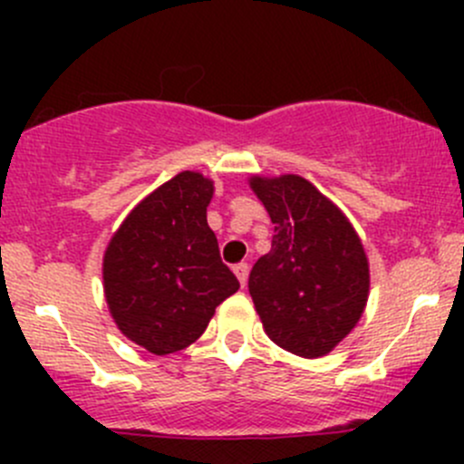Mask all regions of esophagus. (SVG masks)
Wrapping results in <instances>:
<instances>
[{
  "instance_id": "esophagus-1",
  "label": "esophagus",
  "mask_w": 464,
  "mask_h": 464,
  "mask_svg": "<svg viewBox=\"0 0 464 464\" xmlns=\"http://www.w3.org/2000/svg\"><path fill=\"white\" fill-rule=\"evenodd\" d=\"M233 271H236L237 280H240V285H242V287H245V285H246V276H249V265H246V262H237V265L233 266Z\"/></svg>"
}]
</instances>
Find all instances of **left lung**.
Returning <instances> with one entry per match:
<instances>
[{
  "label": "left lung",
  "mask_w": 464,
  "mask_h": 464,
  "mask_svg": "<svg viewBox=\"0 0 464 464\" xmlns=\"http://www.w3.org/2000/svg\"><path fill=\"white\" fill-rule=\"evenodd\" d=\"M274 237L249 274V294L274 343L323 357L362 319L368 260L345 215L298 175L254 177Z\"/></svg>",
  "instance_id": "obj_1"
}]
</instances>
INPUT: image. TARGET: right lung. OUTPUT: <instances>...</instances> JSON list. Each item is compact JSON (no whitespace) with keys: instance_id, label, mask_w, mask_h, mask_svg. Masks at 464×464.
Instances as JSON below:
<instances>
[{"instance_id":"1","label":"right lung","mask_w":464,"mask_h":464,"mask_svg":"<svg viewBox=\"0 0 464 464\" xmlns=\"http://www.w3.org/2000/svg\"><path fill=\"white\" fill-rule=\"evenodd\" d=\"M210 198L213 181L179 172L125 218L105 251L111 316L152 354L177 353L199 339L215 307L240 289L206 222Z\"/></svg>"}]
</instances>
